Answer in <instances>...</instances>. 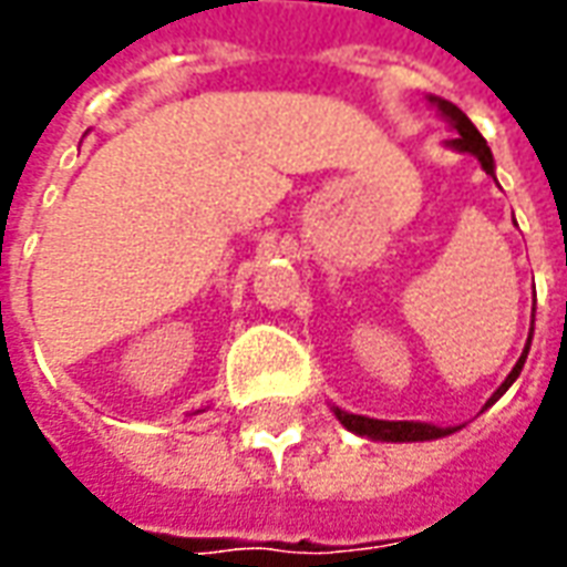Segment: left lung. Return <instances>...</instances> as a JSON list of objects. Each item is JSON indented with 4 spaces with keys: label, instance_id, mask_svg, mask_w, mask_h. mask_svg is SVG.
Segmentation results:
<instances>
[{
    "label": "left lung",
    "instance_id": "8db88e82",
    "mask_svg": "<svg viewBox=\"0 0 567 567\" xmlns=\"http://www.w3.org/2000/svg\"><path fill=\"white\" fill-rule=\"evenodd\" d=\"M437 103V109L443 112V115L450 117V124L455 130H458V136L450 142L452 148L458 151H467V154H474L476 161L483 163V169H486L488 175H495V161H492V151H488L486 140L480 136V130L471 124V117L464 115L458 105L446 103V100H434ZM532 343V340H528ZM525 355H528V346H525L523 358L516 361V368L511 370V377L501 382V389L495 394H492V401L488 404H495L501 394L507 392L513 385V380L519 377V370H523L525 364ZM486 404V406H488ZM337 413V419L343 422L349 431H355V434H361V437H370V440H389V443H413V440H437V437H446V434H452L455 427H437V425H427V422H382V419H368V416H352V413H346V410H333Z\"/></svg>",
    "mask_w": 567,
    "mask_h": 567
}]
</instances>
